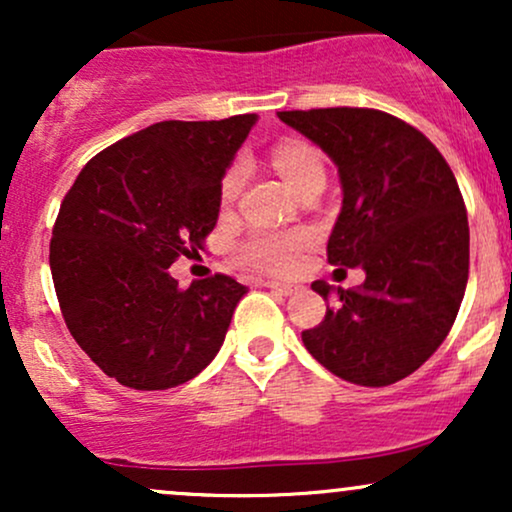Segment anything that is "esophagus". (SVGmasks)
<instances>
[{
  "label": "esophagus",
  "instance_id": "obj_1",
  "mask_svg": "<svg viewBox=\"0 0 512 512\" xmlns=\"http://www.w3.org/2000/svg\"><path fill=\"white\" fill-rule=\"evenodd\" d=\"M260 286H264V289L279 293V296H291L293 291H296V286L293 284H281V281H260Z\"/></svg>",
  "mask_w": 512,
  "mask_h": 512
}]
</instances>
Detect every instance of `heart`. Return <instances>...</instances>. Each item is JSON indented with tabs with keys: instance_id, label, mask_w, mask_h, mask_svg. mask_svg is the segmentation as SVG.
Wrapping results in <instances>:
<instances>
[{
	"instance_id": "obj_1",
	"label": "heart",
	"mask_w": 512,
	"mask_h": 512,
	"mask_svg": "<svg viewBox=\"0 0 512 512\" xmlns=\"http://www.w3.org/2000/svg\"><path fill=\"white\" fill-rule=\"evenodd\" d=\"M274 168L293 192H298L308 180L325 178L322 158L308 144H281L274 151ZM243 185V166L236 163L226 170L221 180V204L228 207L238 197ZM310 245L305 231H252L238 245V257L252 272L262 274H289L296 269L303 250Z\"/></svg>"
}]
</instances>
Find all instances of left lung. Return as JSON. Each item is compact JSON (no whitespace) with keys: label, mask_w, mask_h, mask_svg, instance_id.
<instances>
[{"label":"left lung","mask_w":512,"mask_h":512,"mask_svg":"<svg viewBox=\"0 0 512 512\" xmlns=\"http://www.w3.org/2000/svg\"><path fill=\"white\" fill-rule=\"evenodd\" d=\"M279 120L337 166L344 199L327 260L366 272L356 289L315 281L334 305L303 332L305 349L346 383H397L436 354L467 289L469 223L455 175L419 129L383 110H284Z\"/></svg>","instance_id":"1"}]
</instances>
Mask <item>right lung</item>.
Here are the masks:
<instances>
[{"instance_id":"right-lung-1","label":"right lung","mask_w":512,"mask_h":512,"mask_svg":"<svg viewBox=\"0 0 512 512\" xmlns=\"http://www.w3.org/2000/svg\"><path fill=\"white\" fill-rule=\"evenodd\" d=\"M255 122H156L93 156L64 197L50 240L57 301L120 385L168 390L219 354L248 289L226 274L180 289L168 267L214 231L221 180Z\"/></svg>"}]
</instances>
